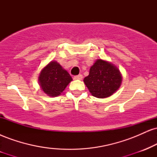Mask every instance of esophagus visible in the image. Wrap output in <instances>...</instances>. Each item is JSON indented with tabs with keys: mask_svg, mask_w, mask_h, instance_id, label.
Returning <instances> with one entry per match:
<instances>
[{
	"mask_svg": "<svg viewBox=\"0 0 157 157\" xmlns=\"http://www.w3.org/2000/svg\"><path fill=\"white\" fill-rule=\"evenodd\" d=\"M82 75H77V76H75L74 77V80H82Z\"/></svg>",
	"mask_w": 157,
	"mask_h": 157,
	"instance_id": "obj_1",
	"label": "esophagus"
}]
</instances>
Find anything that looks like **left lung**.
<instances>
[{
	"label": "left lung",
	"instance_id": "1",
	"mask_svg": "<svg viewBox=\"0 0 157 157\" xmlns=\"http://www.w3.org/2000/svg\"><path fill=\"white\" fill-rule=\"evenodd\" d=\"M122 77L120 69L109 61L97 59L83 82L92 96L107 98L120 89Z\"/></svg>",
	"mask_w": 157,
	"mask_h": 157
}]
</instances>
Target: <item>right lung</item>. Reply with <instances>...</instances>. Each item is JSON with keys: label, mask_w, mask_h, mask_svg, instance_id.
I'll use <instances>...</instances> for the list:
<instances>
[{"label": "right lung", "mask_w": 157, "mask_h": 157, "mask_svg": "<svg viewBox=\"0 0 157 157\" xmlns=\"http://www.w3.org/2000/svg\"><path fill=\"white\" fill-rule=\"evenodd\" d=\"M71 81L72 78L68 71L55 60L45 66L38 76L40 87L49 97L60 95Z\"/></svg>", "instance_id": "1"}]
</instances>
